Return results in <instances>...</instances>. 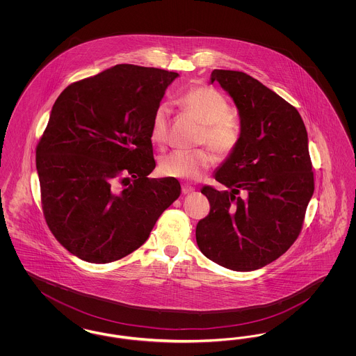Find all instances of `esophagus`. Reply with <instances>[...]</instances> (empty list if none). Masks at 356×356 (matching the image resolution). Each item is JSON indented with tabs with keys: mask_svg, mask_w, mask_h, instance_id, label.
Returning a JSON list of instances; mask_svg holds the SVG:
<instances>
[{
	"mask_svg": "<svg viewBox=\"0 0 356 356\" xmlns=\"http://www.w3.org/2000/svg\"><path fill=\"white\" fill-rule=\"evenodd\" d=\"M193 191H195V188H193V186H188V184H184V186H181V192H183L184 195L192 193Z\"/></svg>",
	"mask_w": 356,
	"mask_h": 356,
	"instance_id": "1",
	"label": "esophagus"
}]
</instances>
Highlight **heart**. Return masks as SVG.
<instances>
[{"mask_svg":"<svg viewBox=\"0 0 356 356\" xmlns=\"http://www.w3.org/2000/svg\"><path fill=\"white\" fill-rule=\"evenodd\" d=\"M181 106L204 125L203 140L220 154H228L235 149L240 138L236 120L231 118L229 105L224 96L211 86H193L179 99ZM170 109L160 104L152 116L151 138L156 144L167 140ZM215 163V156L209 151H175L164 156L160 161V172L168 177L196 180Z\"/></svg>","mask_w":356,"mask_h":356,"instance_id":"b5f03b06","label":"heart"}]
</instances>
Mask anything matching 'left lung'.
<instances>
[{"label":"left lung","mask_w":356,"mask_h":356,"mask_svg":"<svg viewBox=\"0 0 356 356\" xmlns=\"http://www.w3.org/2000/svg\"><path fill=\"white\" fill-rule=\"evenodd\" d=\"M235 102L240 138L213 177L228 191L204 186L209 215L196 241L209 260L234 271H254L280 257L298 238L314 195L308 136L291 104L244 72L215 69ZM243 190L245 198L236 197Z\"/></svg>","instance_id":"8db88e82"}]
</instances>
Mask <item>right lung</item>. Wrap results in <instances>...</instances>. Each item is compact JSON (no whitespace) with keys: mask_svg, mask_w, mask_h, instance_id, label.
<instances>
[{"mask_svg":"<svg viewBox=\"0 0 356 356\" xmlns=\"http://www.w3.org/2000/svg\"><path fill=\"white\" fill-rule=\"evenodd\" d=\"M177 77L120 64L69 85L54 102L35 168L47 222L70 254L105 264L134 252L180 196L177 179L148 177L153 113ZM122 172L136 180L124 178L121 190Z\"/></svg>","mask_w":356,"mask_h":356,"instance_id":"1","label":"right lung"}]
</instances>
